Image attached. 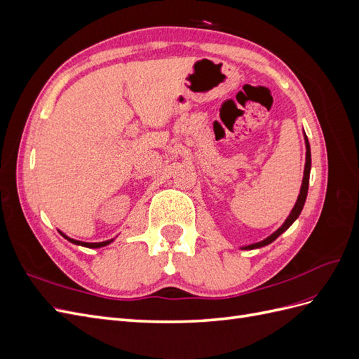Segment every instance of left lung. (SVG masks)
Segmentation results:
<instances>
[{"mask_svg":"<svg viewBox=\"0 0 359 359\" xmlns=\"http://www.w3.org/2000/svg\"><path fill=\"white\" fill-rule=\"evenodd\" d=\"M306 148H307V153H306V168H304V178H302V186H301V191H299V196H298V201L295 203V206H293L292 212L289 214V217L286 219V222L283 223V226L278 227V229L273 233L269 235L266 240L260 241V243H256V244H250L247 247H243L244 250H253V248H260V247H265L268 244H271L273 241H276L277 238L283 233L285 231L289 229V226L295 222L301 211H302V206L304 203H306V199H307V191H309V181H310V168H311V153H310V144H309V139L306 136Z\"/></svg>","mask_w":359,"mask_h":359,"instance_id":"left-lung-1","label":"left lung"}]
</instances>
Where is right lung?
Here are the masks:
<instances>
[{
  "mask_svg": "<svg viewBox=\"0 0 359 359\" xmlns=\"http://www.w3.org/2000/svg\"><path fill=\"white\" fill-rule=\"evenodd\" d=\"M64 238H67V240L76 245H83V247H88V248H99V247H104L107 244H111L114 240H107V241H102V243H82V241H76V240H72V238L66 236L64 233H61Z\"/></svg>",
  "mask_w": 359,
  "mask_h": 359,
  "instance_id": "right-lung-1",
  "label": "right lung"
}]
</instances>
